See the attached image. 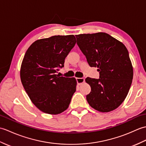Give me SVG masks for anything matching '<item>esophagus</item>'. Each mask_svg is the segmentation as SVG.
<instances>
[{
	"mask_svg": "<svg viewBox=\"0 0 146 146\" xmlns=\"http://www.w3.org/2000/svg\"><path fill=\"white\" fill-rule=\"evenodd\" d=\"M76 81L78 85H82L83 83L85 82V79L83 78H76Z\"/></svg>",
	"mask_w": 146,
	"mask_h": 146,
	"instance_id": "34e87169",
	"label": "esophagus"
}]
</instances>
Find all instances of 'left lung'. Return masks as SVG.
I'll return each mask as SVG.
<instances>
[{
    "label": "left lung",
    "mask_w": 146,
    "mask_h": 146,
    "mask_svg": "<svg viewBox=\"0 0 146 146\" xmlns=\"http://www.w3.org/2000/svg\"><path fill=\"white\" fill-rule=\"evenodd\" d=\"M77 44L100 78H86L91 92L86 100L95 110L108 112L124 101L133 79V67L125 46L105 33L76 35Z\"/></svg>",
    "instance_id": "obj_1"
}]
</instances>
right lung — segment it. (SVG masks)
<instances>
[{"instance_id":"obj_1","label":"right lung","mask_w":146,"mask_h":146,"mask_svg":"<svg viewBox=\"0 0 146 146\" xmlns=\"http://www.w3.org/2000/svg\"><path fill=\"white\" fill-rule=\"evenodd\" d=\"M75 44L74 35L53 36L37 40L26 52L21 80L31 100L42 112L57 115L69 107L76 80L56 73L58 68L64 66L65 58Z\"/></svg>"}]
</instances>
